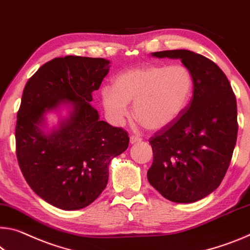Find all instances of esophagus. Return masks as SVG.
Wrapping results in <instances>:
<instances>
[{
	"instance_id": "obj_1",
	"label": "esophagus",
	"mask_w": 250,
	"mask_h": 250,
	"mask_svg": "<svg viewBox=\"0 0 250 250\" xmlns=\"http://www.w3.org/2000/svg\"><path fill=\"white\" fill-rule=\"evenodd\" d=\"M141 140V137L136 136V134H132V136L130 137V142H131V144H136V142H139Z\"/></svg>"
}]
</instances>
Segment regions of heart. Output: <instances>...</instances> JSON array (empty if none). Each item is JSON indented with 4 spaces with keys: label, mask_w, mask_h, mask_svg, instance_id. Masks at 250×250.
Here are the masks:
<instances>
[{
    "label": "heart",
    "mask_w": 250,
    "mask_h": 250,
    "mask_svg": "<svg viewBox=\"0 0 250 250\" xmlns=\"http://www.w3.org/2000/svg\"><path fill=\"white\" fill-rule=\"evenodd\" d=\"M193 79L182 64L146 65L119 74L113 86L102 90V102L109 116L120 121L133 114L146 129L158 130L171 125L187 108L192 96Z\"/></svg>",
    "instance_id": "heart-1"
}]
</instances>
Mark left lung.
<instances>
[{
    "instance_id": "8db88e82",
    "label": "left lung",
    "mask_w": 250,
    "mask_h": 250,
    "mask_svg": "<svg viewBox=\"0 0 250 250\" xmlns=\"http://www.w3.org/2000/svg\"><path fill=\"white\" fill-rule=\"evenodd\" d=\"M180 59L193 79V93L181 116L153 134L150 185L173 203H193L216 190L230 165L237 141L236 96L215 62L188 50L154 52Z\"/></svg>"
}]
</instances>
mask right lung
<instances>
[{
	"instance_id": "add662e5",
	"label": "right lung",
	"mask_w": 250,
	"mask_h": 250,
	"mask_svg": "<svg viewBox=\"0 0 250 250\" xmlns=\"http://www.w3.org/2000/svg\"><path fill=\"white\" fill-rule=\"evenodd\" d=\"M102 58L68 55L43 64L26 82L15 125V151L23 177L46 203L63 210L92 204L108 184L109 164L126 150L128 132L99 120L92 92L109 72ZM72 101L61 129L39 130L45 108Z\"/></svg>"
}]
</instances>
